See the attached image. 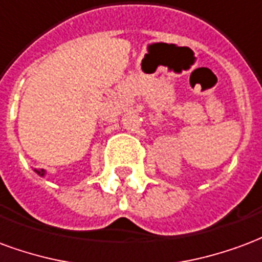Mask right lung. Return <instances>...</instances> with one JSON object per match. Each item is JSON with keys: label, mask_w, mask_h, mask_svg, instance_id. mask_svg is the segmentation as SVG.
I'll list each match as a JSON object with an SVG mask.
<instances>
[{"label": "right lung", "mask_w": 262, "mask_h": 262, "mask_svg": "<svg viewBox=\"0 0 262 262\" xmlns=\"http://www.w3.org/2000/svg\"><path fill=\"white\" fill-rule=\"evenodd\" d=\"M33 170L36 171V173H37V174H39L40 177H45V176H46V170H45V169H40V170H39V169H33Z\"/></svg>", "instance_id": "obj_1"}]
</instances>
